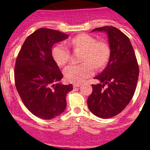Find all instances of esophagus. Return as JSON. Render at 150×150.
<instances>
[{
    "mask_svg": "<svg viewBox=\"0 0 150 150\" xmlns=\"http://www.w3.org/2000/svg\"><path fill=\"white\" fill-rule=\"evenodd\" d=\"M80 86H81V84H80V83H74V88H76V87H79Z\"/></svg>",
    "mask_w": 150,
    "mask_h": 150,
    "instance_id": "obj_1",
    "label": "esophagus"
}]
</instances>
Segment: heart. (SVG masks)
I'll return each mask as SVG.
<instances>
[{
	"instance_id": "b5f03b06",
	"label": "heart",
	"mask_w": 150,
	"mask_h": 150,
	"mask_svg": "<svg viewBox=\"0 0 150 150\" xmlns=\"http://www.w3.org/2000/svg\"><path fill=\"white\" fill-rule=\"evenodd\" d=\"M74 49L83 50L82 64H71L64 70V76L71 83H82L94 74V65L101 67L109 59L110 47L104 41H97L94 37L87 34H80L69 41ZM52 56L59 66H64L70 59V50L64 43L52 48Z\"/></svg>"
}]
</instances>
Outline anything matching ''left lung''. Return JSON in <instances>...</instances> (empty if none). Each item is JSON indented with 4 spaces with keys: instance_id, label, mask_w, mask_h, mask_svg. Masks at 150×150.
<instances>
[{
    "instance_id": "left-lung-1",
    "label": "left lung",
    "mask_w": 150,
    "mask_h": 150,
    "mask_svg": "<svg viewBox=\"0 0 150 150\" xmlns=\"http://www.w3.org/2000/svg\"><path fill=\"white\" fill-rule=\"evenodd\" d=\"M108 36L110 55L107 67L95 79L100 83L91 85L92 92L87 104L93 114L109 119L121 112L134 94L139 67L129 38L112 26L97 28Z\"/></svg>"
}]
</instances>
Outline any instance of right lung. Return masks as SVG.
<instances>
[{"instance_id": "right-lung-1", "label": "right lung", "mask_w": 150, "mask_h": 150, "mask_svg": "<svg viewBox=\"0 0 150 150\" xmlns=\"http://www.w3.org/2000/svg\"><path fill=\"white\" fill-rule=\"evenodd\" d=\"M69 36L59 30L39 28L24 42L16 61V87L25 106L34 116L52 120L64 111L66 95L72 84L62 85L63 77L52 56L55 43Z\"/></svg>"}]
</instances>
